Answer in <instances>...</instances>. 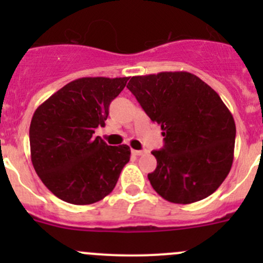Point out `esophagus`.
Returning <instances> with one entry per match:
<instances>
[{"label":"esophagus","mask_w":263,"mask_h":263,"mask_svg":"<svg viewBox=\"0 0 263 263\" xmlns=\"http://www.w3.org/2000/svg\"><path fill=\"white\" fill-rule=\"evenodd\" d=\"M144 153H146V151H144V150H134V148H132V154H134V155H136V156L142 155V154H144Z\"/></svg>","instance_id":"1"}]
</instances>
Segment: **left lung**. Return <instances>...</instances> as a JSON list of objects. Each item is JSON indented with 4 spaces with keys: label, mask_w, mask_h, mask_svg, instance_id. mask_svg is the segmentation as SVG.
Returning <instances> with one entry per match:
<instances>
[{
    "label": "left lung",
    "mask_w": 263,
    "mask_h": 263,
    "mask_svg": "<svg viewBox=\"0 0 263 263\" xmlns=\"http://www.w3.org/2000/svg\"><path fill=\"white\" fill-rule=\"evenodd\" d=\"M127 87L164 131L163 148L151 153L154 190L182 205L213 195L229 174L235 144L234 118L219 94L185 71L134 76Z\"/></svg>",
    "instance_id": "left-lung-1"
}]
</instances>
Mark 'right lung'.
Instances as JSON below:
<instances>
[{"mask_svg": "<svg viewBox=\"0 0 263 263\" xmlns=\"http://www.w3.org/2000/svg\"><path fill=\"white\" fill-rule=\"evenodd\" d=\"M128 78H81L39 105L29 139L34 169L47 188L72 205L103 200L129 161L127 145L109 146L95 128L105 126L109 104Z\"/></svg>", "mask_w": 263, "mask_h": 263, "instance_id": "add662e5", "label": "right lung"}]
</instances>
